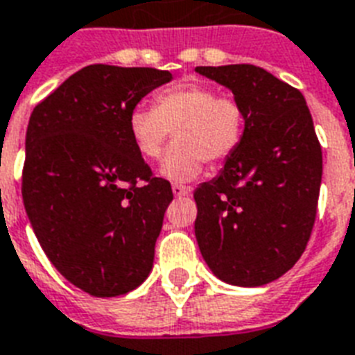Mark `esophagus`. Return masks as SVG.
Instances as JSON below:
<instances>
[{"label":"esophagus","instance_id":"obj_1","mask_svg":"<svg viewBox=\"0 0 355 355\" xmlns=\"http://www.w3.org/2000/svg\"><path fill=\"white\" fill-rule=\"evenodd\" d=\"M173 193H175L177 197L189 196V193H191V188L184 186V184H173Z\"/></svg>","mask_w":355,"mask_h":355}]
</instances>
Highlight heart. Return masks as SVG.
Instances as JSON below:
<instances>
[{
	"label": "heart",
	"instance_id": "obj_1",
	"mask_svg": "<svg viewBox=\"0 0 355 355\" xmlns=\"http://www.w3.org/2000/svg\"><path fill=\"white\" fill-rule=\"evenodd\" d=\"M130 139L147 159H158L175 135V145L162 159V177L186 182L196 178L202 162L221 164L236 153L245 135V112L231 94L188 81L154 96V107L137 105L128 115Z\"/></svg>",
	"mask_w": 355,
	"mask_h": 355
}]
</instances>
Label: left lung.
Returning a JSON list of instances; mask_svg holds the SVG:
<instances>
[{
    "label": "left lung",
    "mask_w": 355,
    "mask_h": 355,
    "mask_svg": "<svg viewBox=\"0 0 355 355\" xmlns=\"http://www.w3.org/2000/svg\"><path fill=\"white\" fill-rule=\"evenodd\" d=\"M231 89L245 135L212 180L196 189V236L216 277L261 286L305 251L316 218L322 147L297 89L255 64L197 67Z\"/></svg>",
    "instance_id": "obj_1"
}]
</instances>
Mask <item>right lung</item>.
Listing matches in <instances>:
<instances>
[{"instance_id":"right-lung-1","label":"right lung","mask_w":355,"mask_h":355,"mask_svg":"<svg viewBox=\"0 0 355 355\" xmlns=\"http://www.w3.org/2000/svg\"><path fill=\"white\" fill-rule=\"evenodd\" d=\"M169 70L89 64L29 117L21 197L40 248L64 279L112 297L147 279L171 184L130 139L128 115Z\"/></svg>"}]
</instances>
